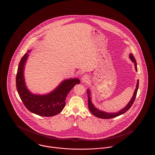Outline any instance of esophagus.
<instances>
[{"label": "esophagus", "mask_w": 155, "mask_h": 155, "mask_svg": "<svg viewBox=\"0 0 155 155\" xmlns=\"http://www.w3.org/2000/svg\"><path fill=\"white\" fill-rule=\"evenodd\" d=\"M89 81V77L87 75H84L81 78V81L82 83H87Z\"/></svg>", "instance_id": "34e87169"}]
</instances>
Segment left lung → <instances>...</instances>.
Here are the masks:
<instances>
[{
  "label": "left lung",
  "instance_id": "8db88e82",
  "mask_svg": "<svg viewBox=\"0 0 155 155\" xmlns=\"http://www.w3.org/2000/svg\"><path fill=\"white\" fill-rule=\"evenodd\" d=\"M129 58H130V60L134 63L135 69L136 71H137L138 70H137V61H136V60L134 58L132 53L130 54ZM138 87H139V80H138L137 85H136V88H135V91H134V94H133V97L131 99L130 101L125 106V107H124L121 110L118 111V112H115V113H109V112L101 110L99 109L96 108V107L94 106V104L92 103V102L91 91L89 89H87V94H88V106L89 109L95 116H96L98 118L109 119V118H114V117H117L120 115H121V114L125 113V112H127V111L128 110L130 109V107L132 106L133 103H134V102L136 96H137Z\"/></svg>",
  "mask_w": 155,
  "mask_h": 155
}]
</instances>
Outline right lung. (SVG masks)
<instances>
[{"label": "right lung", "mask_w": 155, "mask_h": 155, "mask_svg": "<svg viewBox=\"0 0 155 155\" xmlns=\"http://www.w3.org/2000/svg\"><path fill=\"white\" fill-rule=\"evenodd\" d=\"M31 49L22 57L18 67L16 75V87L24 106L28 110L41 116L52 117L58 114L64 109L69 92L76 84L80 83L78 78H69L61 81L52 92L44 94L32 93L26 86L24 70Z\"/></svg>", "instance_id": "right-lung-1"}]
</instances>
